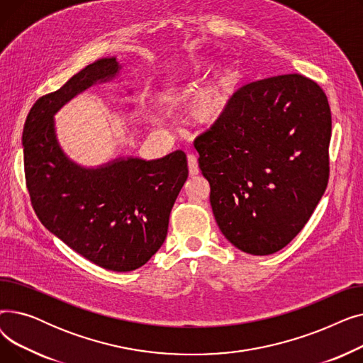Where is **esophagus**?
<instances>
[{
    "instance_id": "1",
    "label": "esophagus",
    "mask_w": 363,
    "mask_h": 363,
    "mask_svg": "<svg viewBox=\"0 0 363 363\" xmlns=\"http://www.w3.org/2000/svg\"><path fill=\"white\" fill-rule=\"evenodd\" d=\"M186 160H188V170H189V175H193V177L199 175L200 169H199V162H197V157H196L194 155H188Z\"/></svg>"
}]
</instances>
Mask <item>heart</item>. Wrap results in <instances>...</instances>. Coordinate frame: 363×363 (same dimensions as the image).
I'll return each mask as SVG.
<instances>
[{
  "label": "heart",
  "instance_id": "1",
  "mask_svg": "<svg viewBox=\"0 0 363 363\" xmlns=\"http://www.w3.org/2000/svg\"><path fill=\"white\" fill-rule=\"evenodd\" d=\"M237 88V70L233 63L220 62L212 74L201 82L185 103L186 118L206 126L218 122L231 103ZM156 121L155 116H151Z\"/></svg>",
  "mask_w": 363,
  "mask_h": 363
}]
</instances>
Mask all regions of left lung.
Wrapping results in <instances>:
<instances>
[{
    "label": "left lung",
    "mask_w": 363,
    "mask_h": 363,
    "mask_svg": "<svg viewBox=\"0 0 363 363\" xmlns=\"http://www.w3.org/2000/svg\"><path fill=\"white\" fill-rule=\"evenodd\" d=\"M331 111L301 74L242 86L194 147L219 230L237 249L272 255L306 225L330 175Z\"/></svg>",
    "instance_id": "1"
}]
</instances>
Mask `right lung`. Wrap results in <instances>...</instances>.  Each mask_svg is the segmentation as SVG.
Here are the masks:
<instances>
[{
    "mask_svg": "<svg viewBox=\"0 0 363 363\" xmlns=\"http://www.w3.org/2000/svg\"><path fill=\"white\" fill-rule=\"evenodd\" d=\"M121 70L116 57H104L44 95L28 114L22 143L26 185L43 225L89 262L129 272L164 242L170 211L188 178L185 152L177 150L155 160L119 156L82 166L62 148L54 121L76 95L116 81Z\"/></svg>",
    "mask_w": 363,
    "mask_h": 363,
    "instance_id": "obj_1",
    "label": "right lung"
}]
</instances>
